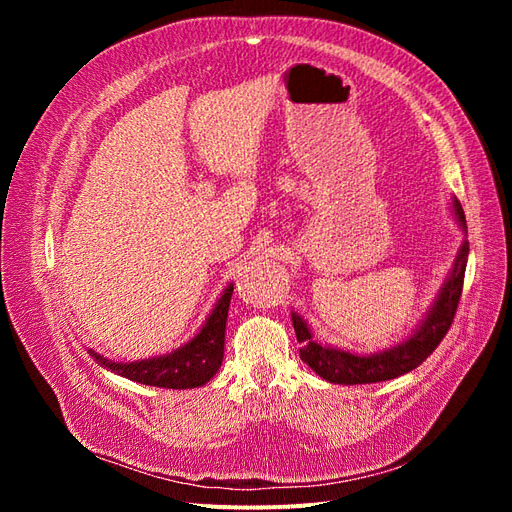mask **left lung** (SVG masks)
I'll return each instance as SVG.
<instances>
[{
  "mask_svg": "<svg viewBox=\"0 0 512 512\" xmlns=\"http://www.w3.org/2000/svg\"><path fill=\"white\" fill-rule=\"evenodd\" d=\"M455 215L459 224L466 230V215H463L461 203L453 200ZM468 252L470 245L463 241L461 250L455 258V265L448 277L444 288L438 294V301L433 303L429 314L425 316L421 327L416 329L412 337L401 342L389 350H382L369 356L352 354L346 350H337L331 346H320L314 342L312 333H309L305 320L292 312V327L297 331V339L301 344V361L312 367L320 378L333 384H371V382H384L393 380L401 374L416 369L427 356L440 346L444 335L451 329V324L457 314V305L463 290V275H466L468 265Z\"/></svg>",
  "mask_w": 512,
  "mask_h": 512,
  "instance_id": "left-lung-1",
  "label": "left lung"
}]
</instances>
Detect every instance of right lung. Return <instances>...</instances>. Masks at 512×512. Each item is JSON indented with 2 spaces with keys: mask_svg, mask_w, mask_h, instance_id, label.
Masks as SVG:
<instances>
[{
  "mask_svg": "<svg viewBox=\"0 0 512 512\" xmlns=\"http://www.w3.org/2000/svg\"><path fill=\"white\" fill-rule=\"evenodd\" d=\"M230 297L232 284L224 290L222 299L213 307L205 327L198 331L192 342L166 356L134 363H115L104 359L94 350L89 352L104 369H111L113 374L128 380L147 386H160V389H196V386L207 384L222 365Z\"/></svg>",
  "mask_w": 512,
  "mask_h": 512,
  "instance_id": "right-lung-1",
  "label": "right lung"
}]
</instances>
